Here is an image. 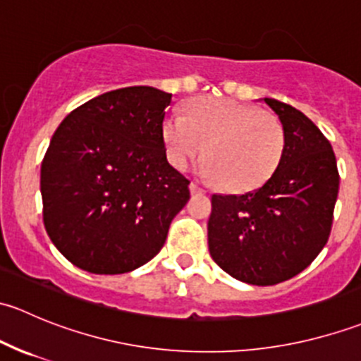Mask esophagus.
Masks as SVG:
<instances>
[{
  "mask_svg": "<svg viewBox=\"0 0 361 361\" xmlns=\"http://www.w3.org/2000/svg\"><path fill=\"white\" fill-rule=\"evenodd\" d=\"M188 188H190V194H202L204 192V188L199 183H195V181H192Z\"/></svg>",
  "mask_w": 361,
  "mask_h": 361,
  "instance_id": "34e87169",
  "label": "esophagus"
}]
</instances>
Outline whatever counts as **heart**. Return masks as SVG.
<instances>
[{"label": "heart", "instance_id": "1", "mask_svg": "<svg viewBox=\"0 0 361 361\" xmlns=\"http://www.w3.org/2000/svg\"><path fill=\"white\" fill-rule=\"evenodd\" d=\"M164 140L178 169H187L207 154L211 160L204 174L232 192L255 190L265 183L285 147V133L274 115L214 97L192 103L188 116L171 111L164 122Z\"/></svg>", "mask_w": 361, "mask_h": 361}]
</instances>
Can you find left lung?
<instances>
[{"instance_id":"8db88e82","label":"left lung","mask_w":361,"mask_h":361,"mask_svg":"<svg viewBox=\"0 0 361 361\" xmlns=\"http://www.w3.org/2000/svg\"><path fill=\"white\" fill-rule=\"evenodd\" d=\"M285 133L272 176L253 192L211 197L207 246L232 278L271 286L304 271L329 241L338 194L332 145L297 108L265 97Z\"/></svg>"}]
</instances>
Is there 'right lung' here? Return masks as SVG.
<instances>
[{
	"label": "right lung",
	"instance_id": "obj_1",
	"mask_svg": "<svg viewBox=\"0 0 361 361\" xmlns=\"http://www.w3.org/2000/svg\"><path fill=\"white\" fill-rule=\"evenodd\" d=\"M171 94L137 85L73 110L42 162L43 224L56 248L92 274H123L162 250L190 181L166 157Z\"/></svg>",
	"mask_w": 361,
	"mask_h": 361
}]
</instances>
